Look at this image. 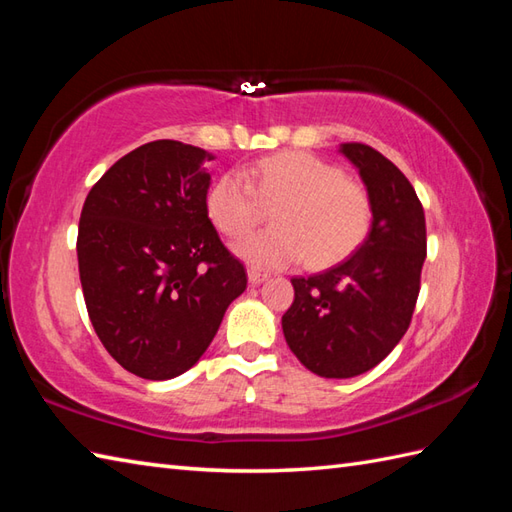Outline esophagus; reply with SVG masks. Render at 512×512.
Segmentation results:
<instances>
[{
	"label": "esophagus",
	"mask_w": 512,
	"mask_h": 512,
	"mask_svg": "<svg viewBox=\"0 0 512 512\" xmlns=\"http://www.w3.org/2000/svg\"><path fill=\"white\" fill-rule=\"evenodd\" d=\"M270 275L268 273H264V270H257V268H250L248 270V281L253 286H257V284H262V281H266Z\"/></svg>",
	"instance_id": "1"
}]
</instances>
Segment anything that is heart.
Returning <instances> with one entry per match:
<instances>
[{
  "instance_id": "obj_1",
  "label": "heart",
  "mask_w": 512,
  "mask_h": 512,
  "mask_svg": "<svg viewBox=\"0 0 512 512\" xmlns=\"http://www.w3.org/2000/svg\"><path fill=\"white\" fill-rule=\"evenodd\" d=\"M264 204H275V226L244 237L237 253L248 264L286 268L306 255L312 268L341 262L363 244L372 226V198L361 182L308 151H281L217 178L206 211L228 237L244 235Z\"/></svg>"
}]
</instances>
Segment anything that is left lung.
<instances>
[{
	"instance_id": "1",
	"label": "left lung",
	"mask_w": 512,
	"mask_h": 512,
	"mask_svg": "<svg viewBox=\"0 0 512 512\" xmlns=\"http://www.w3.org/2000/svg\"><path fill=\"white\" fill-rule=\"evenodd\" d=\"M372 198V228L356 253L312 277H295L281 317L286 343L310 372L352 378L376 367L405 336L427 257L424 211L394 162L363 143H343Z\"/></svg>"
}]
</instances>
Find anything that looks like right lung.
<instances>
[{"label":"right lung","mask_w":512,"mask_h":512,"mask_svg":"<svg viewBox=\"0 0 512 512\" xmlns=\"http://www.w3.org/2000/svg\"><path fill=\"white\" fill-rule=\"evenodd\" d=\"M211 158L154 140L114 162L83 204L85 306L105 350L140 378L169 380L198 363L248 284L206 211Z\"/></svg>","instance_id":"obj_1"}]
</instances>
